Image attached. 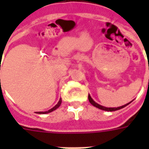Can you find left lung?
Returning a JSON list of instances; mask_svg holds the SVG:
<instances>
[{"label":"left lung","instance_id":"8db88e82","mask_svg":"<svg viewBox=\"0 0 149 149\" xmlns=\"http://www.w3.org/2000/svg\"><path fill=\"white\" fill-rule=\"evenodd\" d=\"M88 100H89V102H90L93 106L97 107V108H98V109H100L101 110H104V111H110V112H112V111H116V110H119V109H123V108H125V106H127L128 104H129L131 103V102H129V103L126 104H125V105H122V106L120 107H117V108H106V107H104L102 106V105H100V104H98L97 103H96L95 101H94L93 99H92V97H90V95L88 94Z\"/></svg>","mask_w":149,"mask_h":149}]
</instances>
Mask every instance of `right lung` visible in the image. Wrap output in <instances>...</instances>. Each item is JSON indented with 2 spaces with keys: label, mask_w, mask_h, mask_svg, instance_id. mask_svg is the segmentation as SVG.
<instances>
[{
  "label": "right lung",
  "mask_w": 149,
  "mask_h": 149,
  "mask_svg": "<svg viewBox=\"0 0 149 149\" xmlns=\"http://www.w3.org/2000/svg\"><path fill=\"white\" fill-rule=\"evenodd\" d=\"M61 99H60V100L58 101V103L56 104L55 106L53 107L52 109L48 110V111H46V112H38V113H39V114H45V113H49V112H52V111H54V110L56 109L57 108H59L60 105H61Z\"/></svg>",
  "instance_id": "add662e5"
}]
</instances>
